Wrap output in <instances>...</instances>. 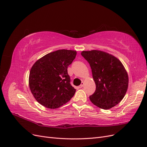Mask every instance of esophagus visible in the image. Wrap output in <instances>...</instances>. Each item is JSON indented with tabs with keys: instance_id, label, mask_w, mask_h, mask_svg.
Wrapping results in <instances>:
<instances>
[{
	"instance_id": "obj_1",
	"label": "esophagus",
	"mask_w": 147,
	"mask_h": 147,
	"mask_svg": "<svg viewBox=\"0 0 147 147\" xmlns=\"http://www.w3.org/2000/svg\"><path fill=\"white\" fill-rule=\"evenodd\" d=\"M84 82H82V84L79 86V88H82L83 86H84Z\"/></svg>"
}]
</instances>
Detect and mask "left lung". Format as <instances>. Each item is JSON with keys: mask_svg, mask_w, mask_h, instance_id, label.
I'll use <instances>...</instances> for the list:
<instances>
[{"mask_svg": "<svg viewBox=\"0 0 147 147\" xmlns=\"http://www.w3.org/2000/svg\"><path fill=\"white\" fill-rule=\"evenodd\" d=\"M82 56L88 62L96 89L89 96L92 103L107 110L117 105L128 89L129 77L121 62L103 51H82Z\"/></svg>", "mask_w": 147, "mask_h": 147, "instance_id": "8db88e82", "label": "left lung"}]
</instances>
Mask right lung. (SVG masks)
<instances>
[{"label": "right lung", "instance_id": "add662e5", "mask_svg": "<svg viewBox=\"0 0 147 147\" xmlns=\"http://www.w3.org/2000/svg\"><path fill=\"white\" fill-rule=\"evenodd\" d=\"M76 54V50H58L44 56L32 67L29 88L35 100L41 105L56 109L74 96L76 89L70 84L67 68Z\"/></svg>", "mask_w": 147, "mask_h": 147}]
</instances>
